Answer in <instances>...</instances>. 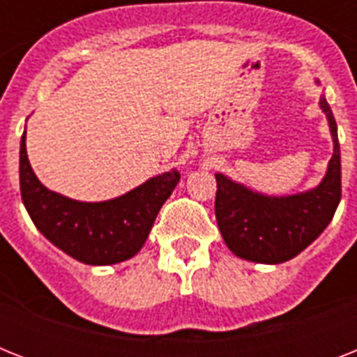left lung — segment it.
<instances>
[{"label": "left lung", "mask_w": 357, "mask_h": 357, "mask_svg": "<svg viewBox=\"0 0 357 357\" xmlns=\"http://www.w3.org/2000/svg\"><path fill=\"white\" fill-rule=\"evenodd\" d=\"M315 83L319 85V79ZM319 105L328 119L333 153L317 187L296 195L268 196L215 174L218 229L226 246L241 259L265 265L285 263L304 252L332 222L341 202V151L337 123L326 98L321 96Z\"/></svg>", "instance_id": "obj_1"}]
</instances>
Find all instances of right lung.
Returning <instances> with one entry per match:
<instances>
[{"instance_id": "add662e5", "label": "right lung", "mask_w": 357, "mask_h": 357, "mask_svg": "<svg viewBox=\"0 0 357 357\" xmlns=\"http://www.w3.org/2000/svg\"><path fill=\"white\" fill-rule=\"evenodd\" d=\"M178 181L179 172L172 168L113 200H72L40 183L25 150V131L22 135L20 190L25 209L50 243L85 265H114L139 254Z\"/></svg>"}]
</instances>
